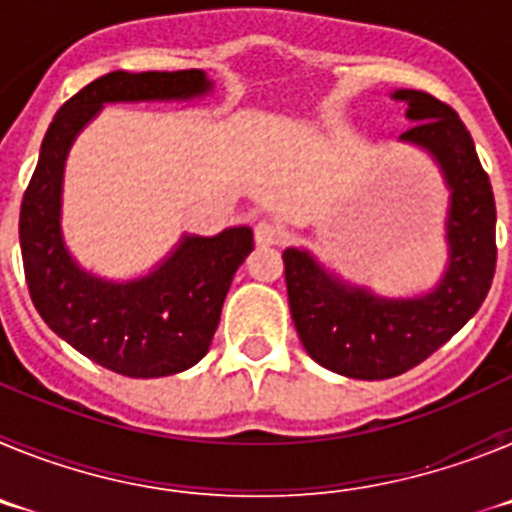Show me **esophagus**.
<instances>
[{
    "instance_id": "esophagus-1",
    "label": "esophagus",
    "mask_w": 512,
    "mask_h": 512,
    "mask_svg": "<svg viewBox=\"0 0 512 512\" xmlns=\"http://www.w3.org/2000/svg\"><path fill=\"white\" fill-rule=\"evenodd\" d=\"M253 238H256V246L259 248H269L282 243V228L277 223H271V220H261L253 228Z\"/></svg>"
}]
</instances>
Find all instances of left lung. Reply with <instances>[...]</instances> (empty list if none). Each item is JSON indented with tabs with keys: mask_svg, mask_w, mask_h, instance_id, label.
Segmentation results:
<instances>
[{
	"mask_svg": "<svg viewBox=\"0 0 512 512\" xmlns=\"http://www.w3.org/2000/svg\"><path fill=\"white\" fill-rule=\"evenodd\" d=\"M410 125L400 143L436 161L449 189L443 238L449 259L436 287L413 297L377 295L346 282L307 248H287L284 279L297 336L312 361L351 379H390L428 359L464 328L495 277V197L474 140L449 104L395 89Z\"/></svg>",
	"mask_w": 512,
	"mask_h": 512,
	"instance_id": "left-lung-1",
	"label": "left lung"
}]
</instances>
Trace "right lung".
Segmentation results:
<instances>
[{
    "label": "right lung",
    "mask_w": 512,
    "mask_h": 512,
    "mask_svg": "<svg viewBox=\"0 0 512 512\" xmlns=\"http://www.w3.org/2000/svg\"><path fill=\"white\" fill-rule=\"evenodd\" d=\"M212 92L205 71H112L53 117L20 210L25 279L48 328L94 364L135 379L179 374L210 351L225 295L253 251L248 225L182 235L148 274L125 282L87 271L63 241V169L74 140L117 102H189Z\"/></svg>",
    "instance_id": "right-lung-1"
}]
</instances>
